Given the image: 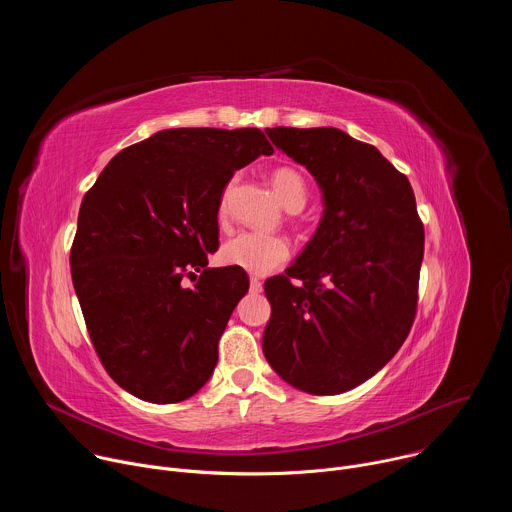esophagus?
Wrapping results in <instances>:
<instances>
[{"label": "esophagus", "mask_w": 512, "mask_h": 512, "mask_svg": "<svg viewBox=\"0 0 512 512\" xmlns=\"http://www.w3.org/2000/svg\"><path fill=\"white\" fill-rule=\"evenodd\" d=\"M249 285H251L253 294H259V291L263 289V283H261V279H257V277H251V279H249Z\"/></svg>", "instance_id": "1"}]
</instances>
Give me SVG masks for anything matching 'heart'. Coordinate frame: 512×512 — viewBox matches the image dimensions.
Here are the masks:
<instances>
[{
  "label": "heart",
  "instance_id": "obj_1",
  "mask_svg": "<svg viewBox=\"0 0 512 512\" xmlns=\"http://www.w3.org/2000/svg\"><path fill=\"white\" fill-rule=\"evenodd\" d=\"M273 190L289 210H300L308 200L306 178L294 168H279L271 176ZM229 214V190L218 202V218ZM289 257V243L281 235L243 231L231 237L221 249V261L225 265L245 269L255 275H267L283 265Z\"/></svg>",
  "mask_w": 512,
  "mask_h": 512
}]
</instances>
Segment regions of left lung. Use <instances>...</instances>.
Returning <instances> with one entry per match:
<instances>
[{
	"mask_svg": "<svg viewBox=\"0 0 512 512\" xmlns=\"http://www.w3.org/2000/svg\"><path fill=\"white\" fill-rule=\"evenodd\" d=\"M265 131L312 172L326 210L300 259L265 281L263 352L291 387L338 395L381 371L413 326L425 241L415 194L375 145L340 129Z\"/></svg>",
	"mask_w": 512,
	"mask_h": 512,
	"instance_id": "8db88e82",
	"label": "left lung"
}]
</instances>
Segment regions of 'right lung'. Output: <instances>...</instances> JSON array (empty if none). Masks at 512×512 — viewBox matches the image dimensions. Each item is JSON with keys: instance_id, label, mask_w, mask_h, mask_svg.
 <instances>
[{"instance_id": "1", "label": "right lung", "mask_w": 512, "mask_h": 512, "mask_svg": "<svg viewBox=\"0 0 512 512\" xmlns=\"http://www.w3.org/2000/svg\"><path fill=\"white\" fill-rule=\"evenodd\" d=\"M271 154L257 127L164 129L121 150L85 194L72 285L101 364L137 399L178 403L210 379L249 289L243 269L206 267L218 202L237 170Z\"/></svg>"}]
</instances>
